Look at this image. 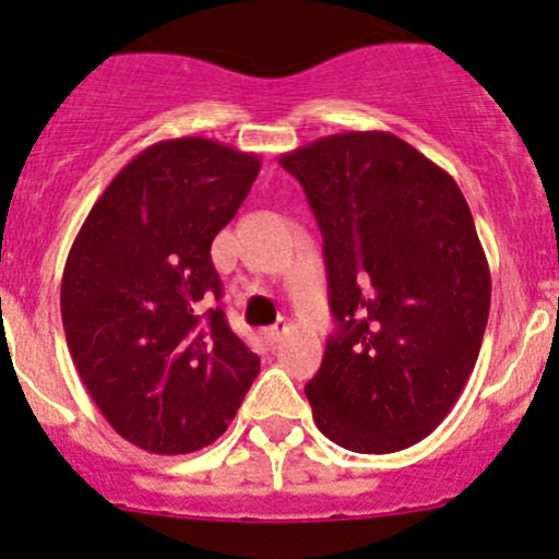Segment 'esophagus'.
I'll list each match as a JSON object with an SVG mask.
<instances>
[{
  "instance_id": "obj_1",
  "label": "esophagus",
  "mask_w": 559,
  "mask_h": 559,
  "mask_svg": "<svg viewBox=\"0 0 559 559\" xmlns=\"http://www.w3.org/2000/svg\"><path fill=\"white\" fill-rule=\"evenodd\" d=\"M285 332H287V324H274V328H269L266 330V337L272 343H282V337H285Z\"/></svg>"
}]
</instances>
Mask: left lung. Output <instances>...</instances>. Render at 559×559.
I'll return each instance as SVG.
<instances>
[{
	"label": "left lung",
	"mask_w": 559,
	"mask_h": 559,
	"mask_svg": "<svg viewBox=\"0 0 559 559\" xmlns=\"http://www.w3.org/2000/svg\"><path fill=\"white\" fill-rule=\"evenodd\" d=\"M324 237L337 332L306 385L337 447L391 454L447 419L478 361L491 272L456 181L388 131L280 155Z\"/></svg>",
	"instance_id": "8db88e82"
}]
</instances>
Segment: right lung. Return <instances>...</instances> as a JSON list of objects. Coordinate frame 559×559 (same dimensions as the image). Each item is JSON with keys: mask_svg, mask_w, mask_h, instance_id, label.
Masks as SVG:
<instances>
[{"mask_svg": "<svg viewBox=\"0 0 559 559\" xmlns=\"http://www.w3.org/2000/svg\"><path fill=\"white\" fill-rule=\"evenodd\" d=\"M261 171L205 136L163 140L118 171L81 224L60 285L62 330L86 391L150 454L216 441L261 361L229 330L211 242Z\"/></svg>", "mask_w": 559, "mask_h": 559, "instance_id": "1", "label": "right lung"}]
</instances>
